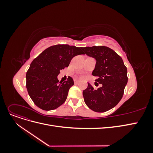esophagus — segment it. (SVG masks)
Returning a JSON list of instances; mask_svg holds the SVG:
<instances>
[{"instance_id": "esophagus-1", "label": "esophagus", "mask_w": 153, "mask_h": 153, "mask_svg": "<svg viewBox=\"0 0 153 153\" xmlns=\"http://www.w3.org/2000/svg\"><path fill=\"white\" fill-rule=\"evenodd\" d=\"M80 83V80H75V84H79Z\"/></svg>"}]
</instances>
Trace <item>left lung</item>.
Returning <instances> with one entry per match:
<instances>
[{
    "label": "left lung",
    "mask_w": 153,
    "mask_h": 153,
    "mask_svg": "<svg viewBox=\"0 0 153 153\" xmlns=\"http://www.w3.org/2000/svg\"><path fill=\"white\" fill-rule=\"evenodd\" d=\"M84 54L96 60L92 75L97 76L95 85L101 84L97 89L88 83L83 96L87 106L96 112H104L116 106L123 98L128 82L127 68L122 58L105 46L82 48Z\"/></svg>",
    "instance_id": "left-lung-1"
}]
</instances>
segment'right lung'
Masks as SVG:
<instances>
[{
  "label": "right lung",
  "instance_id": "right-lung-1",
  "mask_svg": "<svg viewBox=\"0 0 153 153\" xmlns=\"http://www.w3.org/2000/svg\"><path fill=\"white\" fill-rule=\"evenodd\" d=\"M84 54L82 47L56 45L45 50L30 64L26 74V87L34 104L44 110L58 108L66 100L74 85L73 78L59 82L60 71L68 67L71 59Z\"/></svg>",
  "mask_w": 153,
  "mask_h": 153
}]
</instances>
